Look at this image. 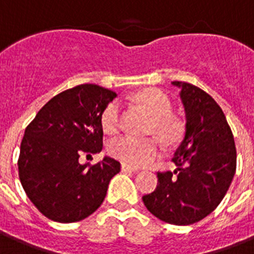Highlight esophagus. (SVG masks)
I'll return each mask as SVG.
<instances>
[{"label":"esophagus","instance_id":"1","mask_svg":"<svg viewBox=\"0 0 254 254\" xmlns=\"http://www.w3.org/2000/svg\"><path fill=\"white\" fill-rule=\"evenodd\" d=\"M121 171L123 172H137V168H134V167L131 166H127V164H121Z\"/></svg>","mask_w":254,"mask_h":254}]
</instances>
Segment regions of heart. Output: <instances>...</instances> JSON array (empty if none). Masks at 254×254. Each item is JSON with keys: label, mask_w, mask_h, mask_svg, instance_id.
<instances>
[{"label": "heart", "mask_w": 254, "mask_h": 254, "mask_svg": "<svg viewBox=\"0 0 254 254\" xmlns=\"http://www.w3.org/2000/svg\"><path fill=\"white\" fill-rule=\"evenodd\" d=\"M138 102L145 107L154 119L155 130L167 141H174L179 135V125L170 116L172 104L166 94L159 90H146L138 95ZM120 120V104L109 103L102 113L103 130L113 134L119 127ZM109 154L121 160L124 164L131 167L145 166L155 159L162 151L159 142L154 138H139L133 135H124L111 142Z\"/></svg>", "instance_id": "b5f03b06"}]
</instances>
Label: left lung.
Masks as SVG:
<instances>
[{
    "instance_id": "obj_1",
    "label": "left lung",
    "mask_w": 254,
    "mask_h": 254,
    "mask_svg": "<svg viewBox=\"0 0 254 254\" xmlns=\"http://www.w3.org/2000/svg\"><path fill=\"white\" fill-rule=\"evenodd\" d=\"M180 88L185 133L172 162L174 172H158V185L143 203L158 219L176 226L199 222L227 193L236 171V147L223 111L207 92L187 82Z\"/></svg>"
}]
</instances>
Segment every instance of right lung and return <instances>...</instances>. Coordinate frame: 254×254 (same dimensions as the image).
I'll list each match as a JSON object with an SVG mask.
<instances>
[{
    "label": "right lung",
    "instance_id": "add662e5",
    "mask_svg": "<svg viewBox=\"0 0 254 254\" xmlns=\"http://www.w3.org/2000/svg\"><path fill=\"white\" fill-rule=\"evenodd\" d=\"M116 96L98 84H79L51 99L26 127L19 179L27 197L48 219L79 222L106 198L120 163L109 156L94 166L78 159L102 151V113Z\"/></svg>",
    "mask_w": 254,
    "mask_h": 254
}]
</instances>
